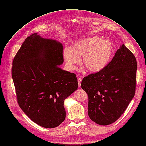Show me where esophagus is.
<instances>
[{"label": "esophagus", "instance_id": "34e87169", "mask_svg": "<svg viewBox=\"0 0 146 146\" xmlns=\"http://www.w3.org/2000/svg\"><path fill=\"white\" fill-rule=\"evenodd\" d=\"M78 86H79V87H80V84H81V82H82V79L81 78H78Z\"/></svg>", "mask_w": 146, "mask_h": 146}]
</instances>
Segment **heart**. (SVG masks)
<instances>
[{
  "label": "heart",
  "mask_w": 146,
  "mask_h": 146,
  "mask_svg": "<svg viewBox=\"0 0 146 146\" xmlns=\"http://www.w3.org/2000/svg\"><path fill=\"white\" fill-rule=\"evenodd\" d=\"M113 52L110 41L94 36L76 42L71 48H66L63 52L66 64L70 69L75 68L80 59L83 69L91 74L98 73L109 64Z\"/></svg>",
  "instance_id": "1"
}]
</instances>
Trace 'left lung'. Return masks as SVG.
Instances as JSON below:
<instances>
[{
	"label": "left lung",
	"mask_w": 146,
	"mask_h": 146,
	"mask_svg": "<svg viewBox=\"0 0 146 146\" xmlns=\"http://www.w3.org/2000/svg\"><path fill=\"white\" fill-rule=\"evenodd\" d=\"M137 69L135 56L122 44L104 70L83 79L81 87L88 94L92 121L108 125L122 115L134 97Z\"/></svg>",
	"instance_id": "left-lung-1"
}]
</instances>
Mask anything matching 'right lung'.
<instances>
[{
    "label": "right lung",
    "mask_w": 146,
    "mask_h": 146,
    "mask_svg": "<svg viewBox=\"0 0 146 146\" xmlns=\"http://www.w3.org/2000/svg\"><path fill=\"white\" fill-rule=\"evenodd\" d=\"M63 62L60 42L34 33L26 38L12 62L18 104L43 128H55L64 121V100L78 87L75 74L59 67Z\"/></svg>",
    "instance_id": "add662e5"
}]
</instances>
